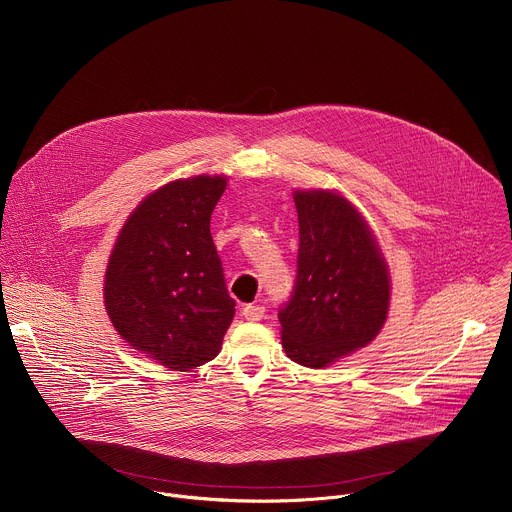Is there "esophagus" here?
<instances>
[{"label":"esophagus","instance_id":"34e87169","mask_svg":"<svg viewBox=\"0 0 512 512\" xmlns=\"http://www.w3.org/2000/svg\"><path fill=\"white\" fill-rule=\"evenodd\" d=\"M263 315H265V307L263 305L249 303V305L243 307V317L249 319V321H259Z\"/></svg>","mask_w":512,"mask_h":512}]
</instances>
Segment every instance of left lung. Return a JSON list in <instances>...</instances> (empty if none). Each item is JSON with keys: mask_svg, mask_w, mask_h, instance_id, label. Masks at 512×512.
I'll list each match as a JSON object with an SVG mask.
<instances>
[{"mask_svg": "<svg viewBox=\"0 0 512 512\" xmlns=\"http://www.w3.org/2000/svg\"><path fill=\"white\" fill-rule=\"evenodd\" d=\"M297 275L279 307L285 354L323 368L368 346L390 305L386 261L364 217L329 191H297Z\"/></svg>", "mask_w": 512, "mask_h": 512, "instance_id": "8db88e82", "label": "left lung"}]
</instances>
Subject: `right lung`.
<instances>
[{
  "instance_id": "obj_1",
  "label": "right lung",
  "mask_w": 512,
  "mask_h": 512,
  "mask_svg": "<svg viewBox=\"0 0 512 512\" xmlns=\"http://www.w3.org/2000/svg\"><path fill=\"white\" fill-rule=\"evenodd\" d=\"M223 177L168 183L122 227L106 269L104 303L116 331L148 358L187 372L211 362L235 315L211 213Z\"/></svg>"
}]
</instances>
